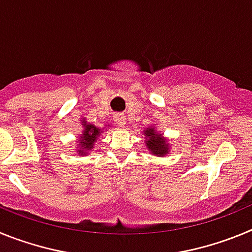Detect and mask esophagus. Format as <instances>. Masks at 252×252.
I'll use <instances>...</instances> for the list:
<instances>
[{
	"instance_id": "obj_1",
	"label": "esophagus",
	"mask_w": 252,
	"mask_h": 252,
	"mask_svg": "<svg viewBox=\"0 0 252 252\" xmlns=\"http://www.w3.org/2000/svg\"><path fill=\"white\" fill-rule=\"evenodd\" d=\"M115 122L119 126H124L125 124H126V117H125L124 115H116L115 116Z\"/></svg>"
}]
</instances>
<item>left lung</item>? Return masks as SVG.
I'll list each match as a JSON object with an SVG mask.
<instances>
[{"label": "left lung", "instance_id": "1", "mask_svg": "<svg viewBox=\"0 0 252 252\" xmlns=\"http://www.w3.org/2000/svg\"><path fill=\"white\" fill-rule=\"evenodd\" d=\"M146 136V146L150 150L151 154L157 155V157H164L169 153V144L161 133L158 132L155 127H149L145 131Z\"/></svg>", "mask_w": 252, "mask_h": 252}]
</instances>
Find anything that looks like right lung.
Returning <instances> with one entry per match:
<instances>
[{"label": "right lung", "mask_w": 252, "mask_h": 252, "mask_svg": "<svg viewBox=\"0 0 252 252\" xmlns=\"http://www.w3.org/2000/svg\"><path fill=\"white\" fill-rule=\"evenodd\" d=\"M83 132H82V136H79V142H78V145H79V155H86L88 154V151L91 149H93V145H94L95 140L97 137L99 136L102 133V130H99L98 127H95L94 125L92 124H87L86 121L83 120Z\"/></svg>", "instance_id": "obj_1"}]
</instances>
